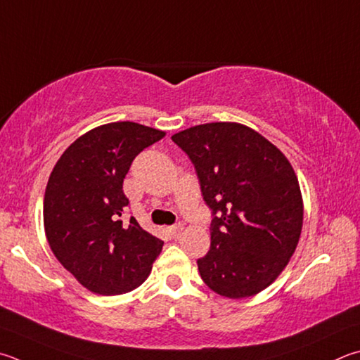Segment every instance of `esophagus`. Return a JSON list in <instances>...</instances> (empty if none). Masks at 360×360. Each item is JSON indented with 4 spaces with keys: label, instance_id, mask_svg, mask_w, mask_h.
I'll list each match as a JSON object with an SVG mask.
<instances>
[{
    "label": "esophagus",
    "instance_id": "obj_1",
    "mask_svg": "<svg viewBox=\"0 0 360 360\" xmlns=\"http://www.w3.org/2000/svg\"><path fill=\"white\" fill-rule=\"evenodd\" d=\"M169 234H172L173 238H179L181 234H182V231H184V226H182L181 224L179 225H174V226H169Z\"/></svg>",
    "mask_w": 360,
    "mask_h": 360
}]
</instances>
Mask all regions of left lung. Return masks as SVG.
<instances>
[{
  "label": "left lung",
  "mask_w": 360,
  "mask_h": 360,
  "mask_svg": "<svg viewBox=\"0 0 360 360\" xmlns=\"http://www.w3.org/2000/svg\"><path fill=\"white\" fill-rule=\"evenodd\" d=\"M172 140L192 160L214 214L211 248L197 261L202 282L228 299L266 290L302 231V193L290 160L239 122L200 124Z\"/></svg>",
  "instance_id": "1"
}]
</instances>
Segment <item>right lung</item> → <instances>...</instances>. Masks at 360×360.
Instances as JSON below:
<instances>
[{"label":"right lung","mask_w":360,"mask_h":360,"mask_svg":"<svg viewBox=\"0 0 360 360\" xmlns=\"http://www.w3.org/2000/svg\"><path fill=\"white\" fill-rule=\"evenodd\" d=\"M165 132L120 121L91 129L58 159L45 188L44 228L56 259L91 292L116 296L148 278L163 243L134 217L122 182L132 160Z\"/></svg>","instance_id":"right-lung-1"}]
</instances>
